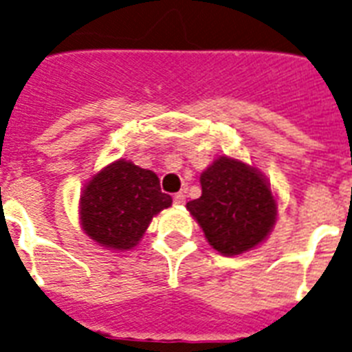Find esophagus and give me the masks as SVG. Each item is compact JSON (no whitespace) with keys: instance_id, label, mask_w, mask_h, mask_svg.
I'll use <instances>...</instances> for the list:
<instances>
[{"instance_id":"1","label":"esophagus","mask_w":352,"mask_h":352,"mask_svg":"<svg viewBox=\"0 0 352 352\" xmlns=\"http://www.w3.org/2000/svg\"><path fill=\"white\" fill-rule=\"evenodd\" d=\"M174 205H183V203H185V196H183L182 192H178V194H174Z\"/></svg>"}]
</instances>
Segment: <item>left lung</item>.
I'll return each instance as SVG.
<instances>
[{"label":"left lung","mask_w":352,"mask_h":352,"mask_svg":"<svg viewBox=\"0 0 352 352\" xmlns=\"http://www.w3.org/2000/svg\"><path fill=\"white\" fill-rule=\"evenodd\" d=\"M201 196L187 203L208 245L239 255L261 245L277 221V201L261 170L219 156L201 173Z\"/></svg>","instance_id":"obj_1"}]
</instances>
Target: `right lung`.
<instances>
[{"label": "right lung", "instance_id": "right-lung-1", "mask_svg": "<svg viewBox=\"0 0 352 352\" xmlns=\"http://www.w3.org/2000/svg\"><path fill=\"white\" fill-rule=\"evenodd\" d=\"M173 197L162 192L153 170L117 160L98 170L82 190L78 214L82 230L107 250H133L156 214Z\"/></svg>", "mask_w": 352, "mask_h": 352}]
</instances>
